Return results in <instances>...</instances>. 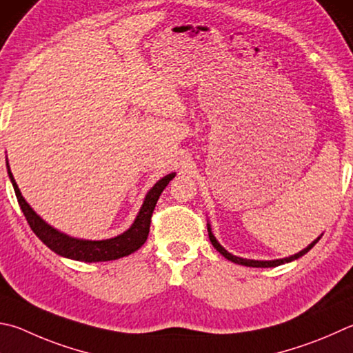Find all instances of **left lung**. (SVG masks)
<instances>
[{"label": "left lung", "mask_w": 353, "mask_h": 353, "mask_svg": "<svg viewBox=\"0 0 353 353\" xmlns=\"http://www.w3.org/2000/svg\"><path fill=\"white\" fill-rule=\"evenodd\" d=\"M208 236H210V241H211V243H213V247L217 250V252H219L222 256H225V258L228 259V261H232V262H234V264H239V265H247V267H276V265H281V264H285V262H292V261H294V259H298V258H301V256H304L307 252H309V250H312L313 248V245H315V243L321 239V236H319V238L316 239V241H313L309 247L307 248H304L303 252H299V253H296V254H293V256H290V258H284V259H276V261H253V259H243V258H238V256H234V254H232V253H228L225 248H223L219 242L216 241V238L213 236V233H211V228H210V225H208Z\"/></svg>", "instance_id": "1"}]
</instances>
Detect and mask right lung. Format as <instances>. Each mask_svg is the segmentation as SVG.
Here are the masks:
<instances>
[{"mask_svg": "<svg viewBox=\"0 0 353 353\" xmlns=\"http://www.w3.org/2000/svg\"><path fill=\"white\" fill-rule=\"evenodd\" d=\"M8 172H9L10 182L14 185L15 194L18 199V203H20L21 207L23 214L30 225L32 232L37 234V238H40V241L43 243H46V245L57 254L65 256V258H69V259L83 261V262L114 261V259H119V258H123V256L131 254L142 247L146 242V239H148L151 216L159 201V196L162 194V191L165 190L166 185H168L170 181H172V177L176 176L174 172H171V174L160 179L154 187L150 190V193L146 194L145 202L139 211L136 221H134V223L128 232L112 239L83 241V239L69 238V236L57 232L55 228L48 225V223L29 207L28 202L24 201V197L20 193V188H18L15 179L9 170V165H8Z\"/></svg>", "mask_w": 353, "mask_h": 353, "instance_id": "right-lung-1", "label": "right lung"}]
</instances>
